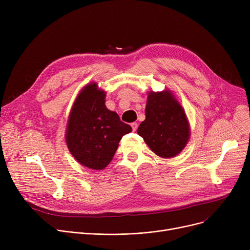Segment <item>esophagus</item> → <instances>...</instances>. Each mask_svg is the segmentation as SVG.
<instances>
[{"mask_svg": "<svg viewBox=\"0 0 250 250\" xmlns=\"http://www.w3.org/2000/svg\"><path fill=\"white\" fill-rule=\"evenodd\" d=\"M130 125H132V127H133V130H134V132H136L137 128H138V124H137V123H133V124Z\"/></svg>", "mask_w": 250, "mask_h": 250, "instance_id": "esophagus-1", "label": "esophagus"}]
</instances>
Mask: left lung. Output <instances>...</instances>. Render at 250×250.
Returning a JSON list of instances; mask_svg holds the SVG:
<instances>
[{
	"label": "left lung",
	"mask_w": 250,
	"mask_h": 250,
	"mask_svg": "<svg viewBox=\"0 0 250 250\" xmlns=\"http://www.w3.org/2000/svg\"><path fill=\"white\" fill-rule=\"evenodd\" d=\"M145 113L137 132L149 148L162 158L180 153L189 139V125L171 92H150Z\"/></svg>",
	"instance_id": "left-lung-1"
}]
</instances>
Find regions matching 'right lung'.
<instances>
[{"label":"right lung","mask_w":250,"mask_h":250,"mask_svg":"<svg viewBox=\"0 0 250 250\" xmlns=\"http://www.w3.org/2000/svg\"><path fill=\"white\" fill-rule=\"evenodd\" d=\"M104 98L105 92L95 83L87 85L73 105L65 134L75 159L95 170L109 164L123 136L133 130L116 112L106 108Z\"/></svg>","instance_id":"obj_1"}]
</instances>
